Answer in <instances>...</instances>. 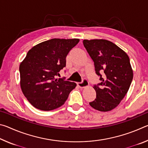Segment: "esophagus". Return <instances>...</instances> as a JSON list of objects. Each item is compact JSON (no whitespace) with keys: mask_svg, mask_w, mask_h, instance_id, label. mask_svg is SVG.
Masks as SVG:
<instances>
[{"mask_svg":"<svg viewBox=\"0 0 148 148\" xmlns=\"http://www.w3.org/2000/svg\"><path fill=\"white\" fill-rule=\"evenodd\" d=\"M77 84L81 88H84V87H86L89 86V82L87 79H84L82 82H78Z\"/></svg>","mask_w":148,"mask_h":148,"instance_id":"1","label":"esophagus"}]
</instances>
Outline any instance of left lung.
<instances>
[{"label": "left lung", "mask_w": 148, "mask_h": 148, "mask_svg": "<svg viewBox=\"0 0 148 148\" xmlns=\"http://www.w3.org/2000/svg\"><path fill=\"white\" fill-rule=\"evenodd\" d=\"M83 43L101 80V83L94 85L96 99L89 104L99 111H110L124 98L132 81L129 57L117 45L106 40H84Z\"/></svg>", "instance_id": "1"}]
</instances>
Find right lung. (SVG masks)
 <instances>
[{
    "instance_id": "obj_1",
    "label": "right lung",
    "mask_w": 148,
    "mask_h": 148,
    "mask_svg": "<svg viewBox=\"0 0 148 148\" xmlns=\"http://www.w3.org/2000/svg\"><path fill=\"white\" fill-rule=\"evenodd\" d=\"M79 39L53 38L29 50L19 66L21 90L32 106L44 111L61 106L76 86L74 82L58 78L66 66V57Z\"/></svg>"
}]
</instances>
